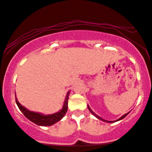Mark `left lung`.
Instances as JSON below:
<instances>
[{
	"label": "left lung",
	"mask_w": 152,
	"mask_h": 152,
	"mask_svg": "<svg viewBox=\"0 0 152 152\" xmlns=\"http://www.w3.org/2000/svg\"><path fill=\"white\" fill-rule=\"evenodd\" d=\"M88 109H89V111H90V112H91V114H92V115H94L95 117H96V118H98V119L101 120V121H104V122H107V123H113V122H116V121H121V120H122V119H123V118H125V117H126V116H127V115L128 114V113H130V112H129V113H126V114H125V115H123L122 117H121V118H119V119H118V120H117V121H105V120L102 119V118H100V117H99V116H98V115H96V114H95V113H94V112H93L92 110H91V108H90V107H89V105H88Z\"/></svg>",
	"instance_id": "obj_1"
}]
</instances>
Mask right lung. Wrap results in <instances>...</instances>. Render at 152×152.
<instances>
[{"mask_svg":"<svg viewBox=\"0 0 152 152\" xmlns=\"http://www.w3.org/2000/svg\"><path fill=\"white\" fill-rule=\"evenodd\" d=\"M70 91H68L65 98L64 104H63V108L58 113H54L52 115H43L39 113H35V112L30 111L26 109L24 106L21 105V104L18 102L16 96V102L17 104L18 107L19 108L21 113L24 114V115L26 117L27 119H29L30 121L32 123H35L38 126H50L52 125L55 124L56 123L61 121V119L66 115V112L68 110V96H69Z\"/></svg>","mask_w":152,"mask_h":152,"instance_id":"1","label":"right lung"}]
</instances>
